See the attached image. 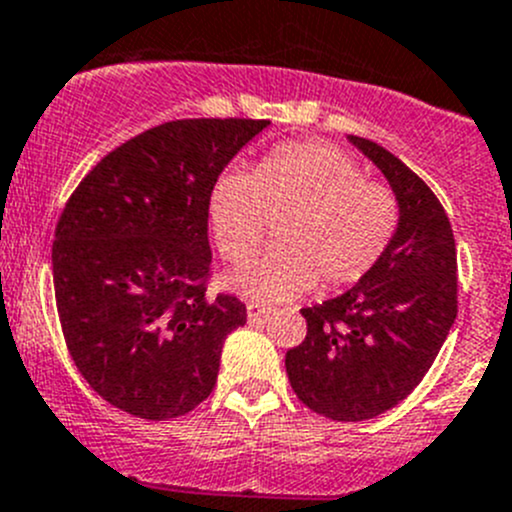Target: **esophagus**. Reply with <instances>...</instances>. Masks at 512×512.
Instances as JSON below:
<instances>
[{"label": "esophagus", "mask_w": 512, "mask_h": 512, "mask_svg": "<svg viewBox=\"0 0 512 512\" xmlns=\"http://www.w3.org/2000/svg\"><path fill=\"white\" fill-rule=\"evenodd\" d=\"M267 315H270V308H265V305L260 303H247V318H250L252 323L262 321V318H267Z\"/></svg>", "instance_id": "34e87169"}]
</instances>
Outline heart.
I'll use <instances>...</instances> for the list:
<instances>
[{
  "mask_svg": "<svg viewBox=\"0 0 512 512\" xmlns=\"http://www.w3.org/2000/svg\"><path fill=\"white\" fill-rule=\"evenodd\" d=\"M270 218L281 219L279 245L224 278L252 303L361 283L394 242L399 202L343 148L298 141L272 148L255 171H222L209 194L214 242L229 262L246 260Z\"/></svg>",
  "mask_w": 512,
  "mask_h": 512,
  "instance_id": "obj_1",
  "label": "heart"
}]
</instances>
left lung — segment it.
<instances>
[{
	"mask_svg": "<svg viewBox=\"0 0 512 512\" xmlns=\"http://www.w3.org/2000/svg\"><path fill=\"white\" fill-rule=\"evenodd\" d=\"M348 141L389 181L399 227L361 283L300 310L308 333L285 353V369L315 414L364 422L407 399L434 364L457 318V250L434 191L379 143Z\"/></svg>",
	"mask_w": 512,
	"mask_h": 512,
	"instance_id": "8db88e82",
	"label": "left lung"
}]
</instances>
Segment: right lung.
Returning <instances> with one entry per match:
<instances>
[{"instance_id":"right-lung-1","label":"right lung","mask_w":512,"mask_h":512,"mask_svg":"<svg viewBox=\"0 0 512 512\" xmlns=\"http://www.w3.org/2000/svg\"><path fill=\"white\" fill-rule=\"evenodd\" d=\"M270 121L184 118L138 133L73 191L52 245L57 315L83 379L108 404L164 422L217 384L224 338L247 323L209 295V194Z\"/></svg>"}]
</instances>
